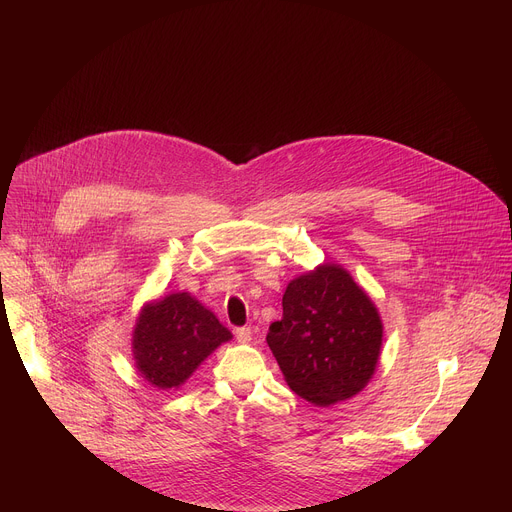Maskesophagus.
<instances>
[{
    "instance_id": "esophagus-1",
    "label": "esophagus",
    "mask_w": 512,
    "mask_h": 512,
    "mask_svg": "<svg viewBox=\"0 0 512 512\" xmlns=\"http://www.w3.org/2000/svg\"><path fill=\"white\" fill-rule=\"evenodd\" d=\"M235 336H237V342H241V344H247V342H251V328H237L235 330Z\"/></svg>"
}]
</instances>
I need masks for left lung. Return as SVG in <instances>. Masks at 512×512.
<instances>
[{"instance_id": "1", "label": "left lung", "mask_w": 512, "mask_h": 512, "mask_svg": "<svg viewBox=\"0 0 512 512\" xmlns=\"http://www.w3.org/2000/svg\"><path fill=\"white\" fill-rule=\"evenodd\" d=\"M281 306L267 344L291 391L326 407L367 387L381 356L383 322L346 269L324 263L296 277Z\"/></svg>"}]
</instances>
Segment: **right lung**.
<instances>
[{"instance_id":"right-lung-1","label":"right lung","mask_w":512,"mask_h":512,"mask_svg":"<svg viewBox=\"0 0 512 512\" xmlns=\"http://www.w3.org/2000/svg\"><path fill=\"white\" fill-rule=\"evenodd\" d=\"M233 334L188 291L145 304L133 328L139 375L158 389H178Z\"/></svg>"}]
</instances>
